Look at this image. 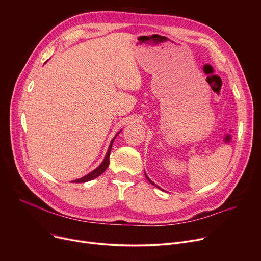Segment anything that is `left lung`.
Here are the masks:
<instances>
[{"label":"left lung","instance_id":"left-lung-1","mask_svg":"<svg viewBox=\"0 0 261 261\" xmlns=\"http://www.w3.org/2000/svg\"><path fill=\"white\" fill-rule=\"evenodd\" d=\"M146 178H147V176H146ZM147 179H148V178H147ZM148 181H149V182H150V183H151V185H152V186H155V187H157V186H156V185H155V183H154V182H152V181H150V180H149V179H148ZM157 188H159V187H157Z\"/></svg>","mask_w":261,"mask_h":261}]
</instances>
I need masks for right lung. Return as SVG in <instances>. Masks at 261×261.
Instances as JSON below:
<instances>
[{"instance_id":"1","label":"right lung","mask_w":261,"mask_h":261,"mask_svg":"<svg viewBox=\"0 0 261 261\" xmlns=\"http://www.w3.org/2000/svg\"><path fill=\"white\" fill-rule=\"evenodd\" d=\"M120 133V132H119ZM118 133V134H119ZM117 134V135H118ZM117 135L115 136V138L117 137ZM115 138L114 139L112 140V142H111V144H110V147H109V150H107V154H106V156H105V158H104V160H103V162L96 168V170H94L93 172L91 173H89L88 175H86V176H84V177H82L81 179H78V180H74L73 182H75V183H81V182H86V181H89V180H93V179H95V178H97L98 176H100L102 173H104V171L106 170L107 168V166H109V164H110V155H111V149H112V146H113V143H114V140H115Z\"/></svg>"}]
</instances>
